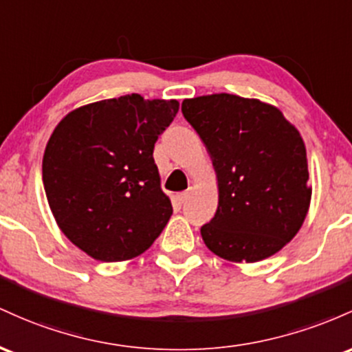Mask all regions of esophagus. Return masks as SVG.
<instances>
[{"mask_svg": "<svg viewBox=\"0 0 352 352\" xmlns=\"http://www.w3.org/2000/svg\"><path fill=\"white\" fill-rule=\"evenodd\" d=\"M189 197V191H183V192H179V195L176 196V199L179 201V203H184V201H186Z\"/></svg>", "mask_w": 352, "mask_h": 352, "instance_id": "1", "label": "esophagus"}]
</instances>
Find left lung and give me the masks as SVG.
<instances>
[{
  "mask_svg": "<svg viewBox=\"0 0 352 352\" xmlns=\"http://www.w3.org/2000/svg\"><path fill=\"white\" fill-rule=\"evenodd\" d=\"M206 146L219 203L201 228L204 244L232 263H256L298 234L311 203L306 146L276 106L219 93L183 101Z\"/></svg>",
  "mask_w": 352,
  "mask_h": 352,
  "instance_id": "8db88e82",
  "label": "left lung"
}]
</instances>
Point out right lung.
I'll return each instance as SVG.
<instances>
[{
	"mask_svg": "<svg viewBox=\"0 0 352 352\" xmlns=\"http://www.w3.org/2000/svg\"><path fill=\"white\" fill-rule=\"evenodd\" d=\"M176 100L126 94L66 114L43 156V184L59 229L104 263L128 261L155 243L173 214L155 164L157 136Z\"/></svg>",
	"mask_w": 352,
	"mask_h": 352,
	"instance_id": "obj_1",
	"label": "right lung"
}]
</instances>
